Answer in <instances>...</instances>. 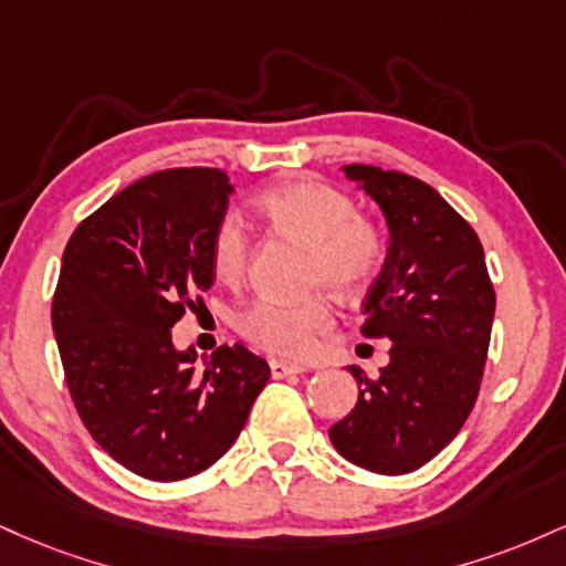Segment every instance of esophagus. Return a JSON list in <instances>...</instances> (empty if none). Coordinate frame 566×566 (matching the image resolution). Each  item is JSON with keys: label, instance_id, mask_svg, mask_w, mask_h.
I'll return each instance as SVG.
<instances>
[{"label": "esophagus", "instance_id": "esophagus-1", "mask_svg": "<svg viewBox=\"0 0 566 566\" xmlns=\"http://www.w3.org/2000/svg\"><path fill=\"white\" fill-rule=\"evenodd\" d=\"M305 366L301 364H287V360H271V377L274 379H284L292 377V374H303Z\"/></svg>", "mask_w": 566, "mask_h": 566}]
</instances>
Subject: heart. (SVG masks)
<instances>
[{
  "label": "heart",
  "instance_id": "obj_1",
  "mask_svg": "<svg viewBox=\"0 0 566 566\" xmlns=\"http://www.w3.org/2000/svg\"><path fill=\"white\" fill-rule=\"evenodd\" d=\"M258 213L276 231L308 248V287L350 297L364 292L382 261V234L356 216L353 200L316 179H297L258 197ZM250 240L242 218L229 213L218 221L210 242L213 274L223 284H240L248 269ZM332 326V305L324 295L297 303L255 301L237 316V332L271 356L303 358L316 337Z\"/></svg>",
  "mask_w": 566,
  "mask_h": 566
}]
</instances>
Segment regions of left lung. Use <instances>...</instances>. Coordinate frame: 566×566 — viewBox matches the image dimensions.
Returning <instances> with one entry per match:
<instances>
[{
	"mask_svg": "<svg viewBox=\"0 0 566 566\" xmlns=\"http://www.w3.org/2000/svg\"><path fill=\"white\" fill-rule=\"evenodd\" d=\"M343 174L377 202L390 231L364 301V335L392 348L377 377L345 366L358 400L329 440L356 467L406 474L434 459L474 408L495 292L480 237L430 184L360 163Z\"/></svg>",
	"mask_w": 566,
	"mask_h": 566,
	"instance_id": "1",
	"label": "left lung"
}]
</instances>
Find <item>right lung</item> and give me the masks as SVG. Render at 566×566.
Returning a JSON list of instances; mask_svg holds the SVG:
<instances>
[{"label": "right lung", "instance_id": "obj_1", "mask_svg": "<svg viewBox=\"0 0 566 566\" xmlns=\"http://www.w3.org/2000/svg\"><path fill=\"white\" fill-rule=\"evenodd\" d=\"M234 187L218 168L134 181L78 223L52 301L65 382L102 451L139 478L174 482L240 438L271 369L237 343L195 369L171 326L213 284L210 242Z\"/></svg>", "mask_w": 566, "mask_h": 566}]
</instances>
